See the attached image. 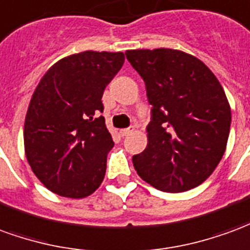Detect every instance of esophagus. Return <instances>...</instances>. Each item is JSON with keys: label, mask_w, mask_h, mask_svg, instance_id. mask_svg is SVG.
Masks as SVG:
<instances>
[{"label": "esophagus", "mask_w": 250, "mask_h": 250, "mask_svg": "<svg viewBox=\"0 0 250 250\" xmlns=\"http://www.w3.org/2000/svg\"><path fill=\"white\" fill-rule=\"evenodd\" d=\"M133 130H134V126H129V128L126 129H121V130H120V133H121V136H128V134L132 133Z\"/></svg>", "instance_id": "34e87169"}]
</instances>
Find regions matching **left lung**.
I'll return each instance as SVG.
<instances>
[{
  "instance_id": "8db88e82",
  "label": "left lung",
  "mask_w": 250,
  "mask_h": 250,
  "mask_svg": "<svg viewBox=\"0 0 250 250\" xmlns=\"http://www.w3.org/2000/svg\"><path fill=\"white\" fill-rule=\"evenodd\" d=\"M126 59L146 88L148 145L133 156L139 176L157 190L199 186L226 149L231 113L218 79L203 62L178 49H132Z\"/></svg>"
}]
</instances>
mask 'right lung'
I'll return each instance as SVG.
<instances>
[{
	"label": "right lung",
	"mask_w": 250,
	"mask_h": 250,
	"mask_svg": "<svg viewBox=\"0 0 250 250\" xmlns=\"http://www.w3.org/2000/svg\"><path fill=\"white\" fill-rule=\"evenodd\" d=\"M122 52L84 51L55 63L37 84L24 125L25 155L49 191L84 198L102 183L113 148L102 95L121 70Z\"/></svg>",
	"instance_id": "right-lung-1"
}]
</instances>
